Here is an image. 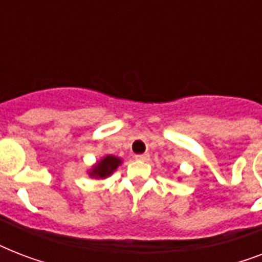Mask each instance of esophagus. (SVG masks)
<instances>
[{
	"label": "esophagus",
	"instance_id": "obj_1",
	"mask_svg": "<svg viewBox=\"0 0 262 262\" xmlns=\"http://www.w3.org/2000/svg\"><path fill=\"white\" fill-rule=\"evenodd\" d=\"M137 160H141V162H148L149 160V155L148 154H140V155L135 156Z\"/></svg>",
	"mask_w": 262,
	"mask_h": 262
}]
</instances>
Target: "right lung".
Segmentation results:
<instances>
[{
    "label": "right lung",
    "mask_w": 262,
    "mask_h": 262,
    "mask_svg": "<svg viewBox=\"0 0 262 262\" xmlns=\"http://www.w3.org/2000/svg\"><path fill=\"white\" fill-rule=\"evenodd\" d=\"M121 164V159L115 158V156H106L103 158L100 162H99L94 168H92V172H90L92 177H96V178H106L111 172L114 171L115 168L118 167Z\"/></svg>",
    "instance_id": "obj_1"
}]
</instances>
